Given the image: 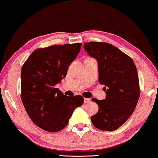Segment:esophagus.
Segmentation results:
<instances>
[{
    "mask_svg": "<svg viewBox=\"0 0 158 158\" xmlns=\"http://www.w3.org/2000/svg\"><path fill=\"white\" fill-rule=\"evenodd\" d=\"M84 103H90V102H91V100L89 99V98H85L84 99Z\"/></svg>",
    "mask_w": 158,
    "mask_h": 158,
    "instance_id": "esophagus-1",
    "label": "esophagus"
}]
</instances>
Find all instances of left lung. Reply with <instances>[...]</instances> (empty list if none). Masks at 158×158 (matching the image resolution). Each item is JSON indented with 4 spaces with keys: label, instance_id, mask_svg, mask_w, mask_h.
Segmentation results:
<instances>
[{
    "label": "left lung",
    "instance_id": "1",
    "mask_svg": "<svg viewBox=\"0 0 158 158\" xmlns=\"http://www.w3.org/2000/svg\"><path fill=\"white\" fill-rule=\"evenodd\" d=\"M89 56L98 66V81L104 85L105 99L91 101L98 111L91 117L100 130L113 131L121 126L135 110L140 96L137 69L132 59L112 44L90 42L84 44Z\"/></svg>",
    "mask_w": 158,
    "mask_h": 158
}]
</instances>
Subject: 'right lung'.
<instances>
[{
	"label": "right lung",
	"mask_w": 158,
	"mask_h": 158,
	"mask_svg": "<svg viewBox=\"0 0 158 158\" xmlns=\"http://www.w3.org/2000/svg\"><path fill=\"white\" fill-rule=\"evenodd\" d=\"M81 48V43H75L37 49L23 66L21 99L30 119L44 131L62 130L74 109L83 104L82 96L69 97L55 88Z\"/></svg>",
	"instance_id": "1"
}]
</instances>
